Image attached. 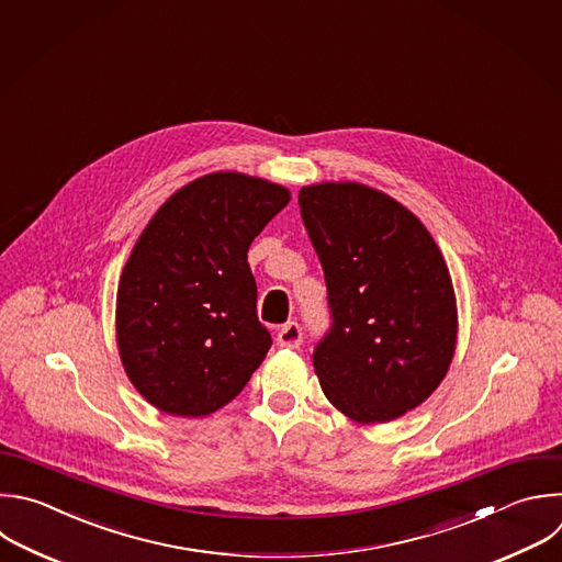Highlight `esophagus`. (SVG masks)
<instances>
[{
  "mask_svg": "<svg viewBox=\"0 0 562 562\" xmlns=\"http://www.w3.org/2000/svg\"><path fill=\"white\" fill-rule=\"evenodd\" d=\"M278 346L282 348H297L302 341V328L297 322H289L278 330Z\"/></svg>",
  "mask_w": 562,
  "mask_h": 562,
  "instance_id": "esophagus-1",
  "label": "esophagus"
}]
</instances>
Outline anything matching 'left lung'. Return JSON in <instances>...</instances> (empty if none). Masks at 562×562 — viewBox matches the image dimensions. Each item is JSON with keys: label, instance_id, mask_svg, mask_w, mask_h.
I'll use <instances>...</instances> for the list:
<instances>
[{"label": "left lung", "instance_id": "1", "mask_svg": "<svg viewBox=\"0 0 562 562\" xmlns=\"http://www.w3.org/2000/svg\"><path fill=\"white\" fill-rule=\"evenodd\" d=\"M300 214L322 262L330 330L313 352L326 400L357 424L422 406L457 348V297L424 223L361 182L300 190Z\"/></svg>", "mask_w": 562, "mask_h": 562}]
</instances>
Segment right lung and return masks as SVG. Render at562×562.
<instances>
[{
	"instance_id": "obj_1",
	"label": "right lung",
	"mask_w": 562,
	"mask_h": 562,
	"mask_svg": "<svg viewBox=\"0 0 562 562\" xmlns=\"http://www.w3.org/2000/svg\"><path fill=\"white\" fill-rule=\"evenodd\" d=\"M291 201L240 171L187 182L151 216L119 280L116 341L134 389L158 411L207 417L271 348L247 251Z\"/></svg>"
}]
</instances>
